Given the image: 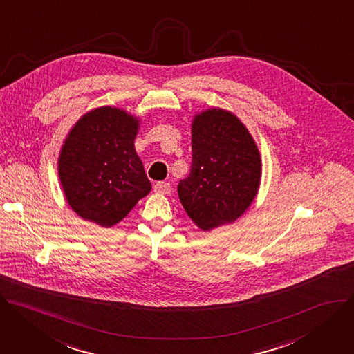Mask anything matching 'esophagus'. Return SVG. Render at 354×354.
<instances>
[{
	"mask_svg": "<svg viewBox=\"0 0 354 354\" xmlns=\"http://www.w3.org/2000/svg\"><path fill=\"white\" fill-rule=\"evenodd\" d=\"M153 189L156 192H159V194H169L171 191V185L169 183H166V181H157L153 185Z\"/></svg>",
	"mask_w": 354,
	"mask_h": 354,
	"instance_id": "obj_1",
	"label": "esophagus"
}]
</instances>
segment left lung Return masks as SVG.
I'll list each match as a JSON object with an SVG mask.
<instances>
[{
	"instance_id": "obj_1",
	"label": "left lung",
	"mask_w": 354,
	"mask_h": 354,
	"mask_svg": "<svg viewBox=\"0 0 354 354\" xmlns=\"http://www.w3.org/2000/svg\"><path fill=\"white\" fill-rule=\"evenodd\" d=\"M191 171L180 201L203 230L236 221L254 200L261 174L257 146L233 113L208 109L192 122Z\"/></svg>"
}]
</instances>
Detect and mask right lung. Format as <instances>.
<instances>
[{"instance_id": "obj_1", "label": "right lung", "mask_w": 354, "mask_h": 354, "mask_svg": "<svg viewBox=\"0 0 354 354\" xmlns=\"http://www.w3.org/2000/svg\"><path fill=\"white\" fill-rule=\"evenodd\" d=\"M138 120L101 106L70 131L59 159V176L73 211L109 227L150 192V181L133 146Z\"/></svg>"}]
</instances>
